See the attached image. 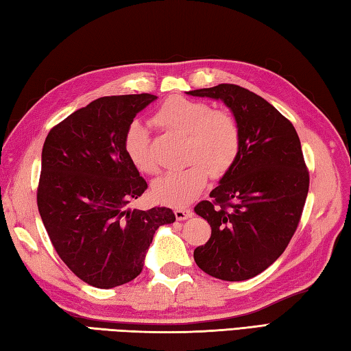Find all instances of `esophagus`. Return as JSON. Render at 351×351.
Listing matches in <instances>:
<instances>
[{"label":"esophagus","instance_id":"1","mask_svg":"<svg viewBox=\"0 0 351 351\" xmlns=\"http://www.w3.org/2000/svg\"><path fill=\"white\" fill-rule=\"evenodd\" d=\"M174 215L178 221H184L192 217V210L188 207H177V209H174Z\"/></svg>","mask_w":351,"mask_h":351}]
</instances>
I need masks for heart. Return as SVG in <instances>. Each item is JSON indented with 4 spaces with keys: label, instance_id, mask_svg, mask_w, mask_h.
<instances>
[{
    "label": "heart",
    "instance_id": "1",
    "mask_svg": "<svg viewBox=\"0 0 351 351\" xmlns=\"http://www.w3.org/2000/svg\"><path fill=\"white\" fill-rule=\"evenodd\" d=\"M159 125L186 134L182 169L169 171L153 183V194L160 203L186 206L204 191L209 176L227 174L238 159L241 132L232 113L212 110L209 104L184 97H171L154 115ZM124 149L132 165L148 176L157 173V162L149 147L148 127L133 121L124 138Z\"/></svg>",
    "mask_w": 351,
    "mask_h": 351
}]
</instances>
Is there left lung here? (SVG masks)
Returning a JSON list of instances; mask_svg holds the SVG:
<instances>
[{
    "label": "left lung",
    "instance_id": "8db88e82",
    "mask_svg": "<svg viewBox=\"0 0 351 351\" xmlns=\"http://www.w3.org/2000/svg\"><path fill=\"white\" fill-rule=\"evenodd\" d=\"M221 99L241 132L238 159L195 213L212 234L194 252L206 274L227 282L252 278L280 257L294 236L309 191L302 144L289 119L267 99L236 84L189 90Z\"/></svg>",
    "mask_w": 351,
    "mask_h": 351
}]
</instances>
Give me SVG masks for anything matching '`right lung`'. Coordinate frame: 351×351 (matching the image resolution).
<instances>
[{
    "mask_svg": "<svg viewBox=\"0 0 351 351\" xmlns=\"http://www.w3.org/2000/svg\"><path fill=\"white\" fill-rule=\"evenodd\" d=\"M156 98H98L53 127L42 148V223L66 267L95 288L138 277L157 228L176 221L168 207H127L144 194L147 182L128 160L125 132Z\"/></svg>",
    "mask_w": 351,
    "mask_h": 351,
    "instance_id": "1",
    "label": "right lung"
}]
</instances>
